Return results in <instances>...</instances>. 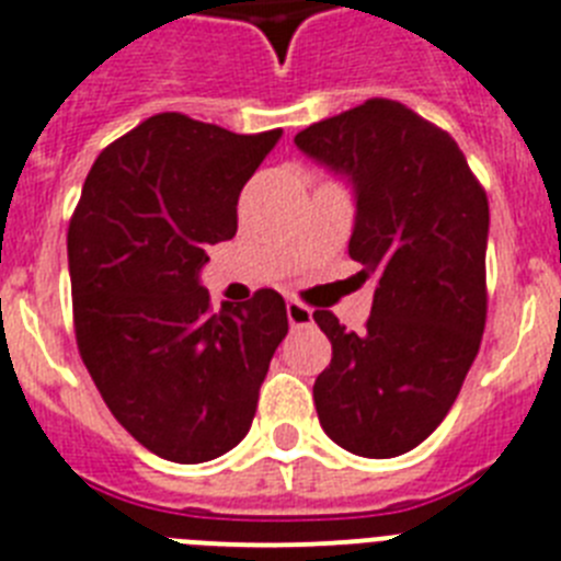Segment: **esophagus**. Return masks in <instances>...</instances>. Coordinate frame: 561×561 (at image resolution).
Listing matches in <instances>:
<instances>
[{
  "label": "esophagus",
  "mask_w": 561,
  "mask_h": 561,
  "mask_svg": "<svg viewBox=\"0 0 561 561\" xmlns=\"http://www.w3.org/2000/svg\"><path fill=\"white\" fill-rule=\"evenodd\" d=\"M285 308H288L290 328H308V324H313V310L299 302V299H288Z\"/></svg>",
  "instance_id": "obj_1"
}]
</instances>
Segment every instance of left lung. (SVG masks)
Wrapping results in <instances>:
<instances>
[{
    "instance_id": "1",
    "label": "left lung",
    "mask_w": 561,
    "mask_h": 561,
    "mask_svg": "<svg viewBox=\"0 0 561 561\" xmlns=\"http://www.w3.org/2000/svg\"><path fill=\"white\" fill-rule=\"evenodd\" d=\"M294 142L353 185L347 253L376 279L362 333L313 313L333 345L313 385L319 422L356 456L408 454L448 416L479 353L488 196L448 130L393 99H368Z\"/></svg>"
}]
</instances>
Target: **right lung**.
<instances>
[{
    "label": "right lung",
    "instance_id": "1",
    "mask_svg": "<svg viewBox=\"0 0 561 561\" xmlns=\"http://www.w3.org/2000/svg\"><path fill=\"white\" fill-rule=\"evenodd\" d=\"M279 136L157 113L99 153L70 216L79 356L116 422L168 462L237 448L288 333L276 290L214 310L199 285L208 244L233 239L239 193Z\"/></svg>",
    "mask_w": 561,
    "mask_h": 561
}]
</instances>
